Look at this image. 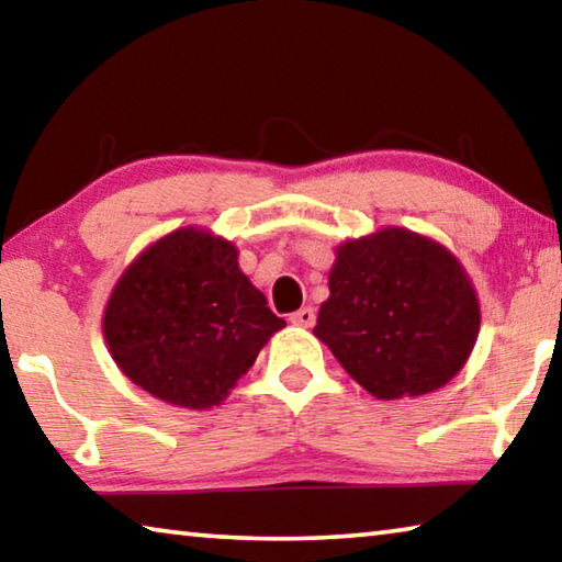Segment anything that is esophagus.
Segmentation results:
<instances>
[{"instance_id":"esophagus-1","label":"esophagus","mask_w":562,"mask_h":562,"mask_svg":"<svg viewBox=\"0 0 562 562\" xmlns=\"http://www.w3.org/2000/svg\"><path fill=\"white\" fill-rule=\"evenodd\" d=\"M315 310L312 307H302V310H297V312H292L290 315V322L292 325H297V327H312L315 325Z\"/></svg>"}]
</instances>
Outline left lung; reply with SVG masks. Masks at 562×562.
<instances>
[{
    "instance_id": "8db88e82",
    "label": "left lung",
    "mask_w": 562,
    "mask_h": 562,
    "mask_svg": "<svg viewBox=\"0 0 562 562\" xmlns=\"http://www.w3.org/2000/svg\"><path fill=\"white\" fill-rule=\"evenodd\" d=\"M479 327V300L459 260L392 227L339 247L315 335L369 394L398 398L459 374Z\"/></svg>"
}]
</instances>
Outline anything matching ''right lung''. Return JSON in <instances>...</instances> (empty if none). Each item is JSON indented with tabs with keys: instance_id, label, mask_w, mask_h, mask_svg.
Masks as SVG:
<instances>
[{
	"instance_id": "1",
	"label": "right lung",
	"mask_w": 562,
	"mask_h": 562,
	"mask_svg": "<svg viewBox=\"0 0 562 562\" xmlns=\"http://www.w3.org/2000/svg\"><path fill=\"white\" fill-rule=\"evenodd\" d=\"M282 327L237 268L235 247L195 227L148 247L119 280L103 317L121 372L183 408L221 404Z\"/></svg>"
}]
</instances>
